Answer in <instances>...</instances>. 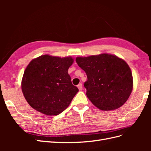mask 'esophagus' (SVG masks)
Instances as JSON below:
<instances>
[{
  "label": "esophagus",
  "mask_w": 151,
  "mask_h": 151,
  "mask_svg": "<svg viewBox=\"0 0 151 151\" xmlns=\"http://www.w3.org/2000/svg\"><path fill=\"white\" fill-rule=\"evenodd\" d=\"M77 88H78L79 90H80V91L83 90V84H82L81 83L78 84V85H77Z\"/></svg>",
  "instance_id": "34e87169"
}]
</instances>
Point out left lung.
Instances as JSON below:
<instances>
[{"instance_id": "8db88e82", "label": "left lung", "mask_w": 151, "mask_h": 151, "mask_svg": "<svg viewBox=\"0 0 151 151\" xmlns=\"http://www.w3.org/2000/svg\"><path fill=\"white\" fill-rule=\"evenodd\" d=\"M76 61L88 77L84 86L87 96L95 106L104 111L113 110L127 101L133 89V77L125 60L102 53L77 57Z\"/></svg>"}]
</instances>
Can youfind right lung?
<instances>
[{
    "label": "right lung",
    "mask_w": 151,
    "mask_h": 151,
    "mask_svg": "<svg viewBox=\"0 0 151 151\" xmlns=\"http://www.w3.org/2000/svg\"><path fill=\"white\" fill-rule=\"evenodd\" d=\"M73 62L71 57L49 55L30 62L22 77L21 89L32 108L46 115H57L68 106L79 91L68 74Z\"/></svg>",
    "instance_id": "right-lung-1"
}]
</instances>
